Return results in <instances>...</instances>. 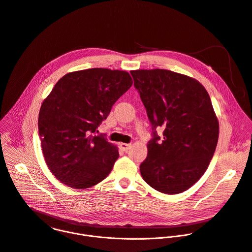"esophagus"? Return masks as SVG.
<instances>
[{"label": "esophagus", "instance_id": "obj_1", "mask_svg": "<svg viewBox=\"0 0 252 252\" xmlns=\"http://www.w3.org/2000/svg\"><path fill=\"white\" fill-rule=\"evenodd\" d=\"M120 146H121V148L123 150L126 151V150H128L131 147V144L130 143H124V142H122V143H120Z\"/></svg>", "mask_w": 252, "mask_h": 252}]
</instances>
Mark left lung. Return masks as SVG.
<instances>
[{
	"label": "left lung",
	"mask_w": 252,
	"mask_h": 252,
	"mask_svg": "<svg viewBox=\"0 0 252 252\" xmlns=\"http://www.w3.org/2000/svg\"><path fill=\"white\" fill-rule=\"evenodd\" d=\"M130 74L154 130L141 176L161 193H182L204 175L218 144L220 126L210 96L198 80L170 70Z\"/></svg>",
	"instance_id": "left-lung-1"
}]
</instances>
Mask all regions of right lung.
Here are the masks:
<instances>
[{
  "label": "right lung",
  "instance_id": "obj_1",
  "mask_svg": "<svg viewBox=\"0 0 252 252\" xmlns=\"http://www.w3.org/2000/svg\"><path fill=\"white\" fill-rule=\"evenodd\" d=\"M132 85L126 71L91 68L67 73L41 104L38 132L51 173L74 189L103 181L119 158V148L96 135L113 105Z\"/></svg>",
  "mask_w": 252,
  "mask_h": 252
}]
</instances>
